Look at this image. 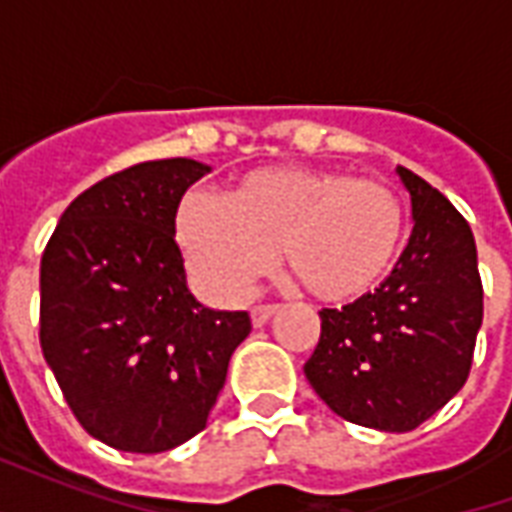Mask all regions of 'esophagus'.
Returning <instances> with one entry per match:
<instances>
[{"label": "esophagus", "instance_id": "esophagus-1", "mask_svg": "<svg viewBox=\"0 0 512 512\" xmlns=\"http://www.w3.org/2000/svg\"><path fill=\"white\" fill-rule=\"evenodd\" d=\"M277 312H279L277 304H257L255 310H252V323H255V326H263V323L271 321Z\"/></svg>", "mask_w": 512, "mask_h": 512}]
</instances>
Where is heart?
<instances>
[{
    "instance_id": "b5f03b06",
    "label": "heart",
    "mask_w": 512,
    "mask_h": 512,
    "mask_svg": "<svg viewBox=\"0 0 512 512\" xmlns=\"http://www.w3.org/2000/svg\"><path fill=\"white\" fill-rule=\"evenodd\" d=\"M397 194L345 172L277 164L246 172L224 200L189 194L175 211V244L194 285L216 301L241 299L271 263L323 304L365 296L403 244Z\"/></svg>"
}]
</instances>
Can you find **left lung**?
I'll list each match as a JSON object with an SVG mask.
<instances>
[{"mask_svg":"<svg viewBox=\"0 0 512 512\" xmlns=\"http://www.w3.org/2000/svg\"><path fill=\"white\" fill-rule=\"evenodd\" d=\"M414 230L381 288L321 312L304 376L337 417L406 433L466 384L483 323L472 227L411 169L397 167Z\"/></svg>","mask_w":512,"mask_h":512,"instance_id":"8db88e82","label":"left lung"}]
</instances>
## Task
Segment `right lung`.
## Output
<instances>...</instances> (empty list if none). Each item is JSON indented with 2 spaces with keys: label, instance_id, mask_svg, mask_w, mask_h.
Segmentation results:
<instances>
[{
  "label": "right lung",
  "instance_id": "obj_1",
  "mask_svg": "<svg viewBox=\"0 0 512 512\" xmlns=\"http://www.w3.org/2000/svg\"><path fill=\"white\" fill-rule=\"evenodd\" d=\"M211 167L161 158L98 180L65 208L40 260V348L93 439L167 452L197 436L246 312L194 299L175 244V211Z\"/></svg>",
  "mask_w": 512,
  "mask_h": 512
}]
</instances>
